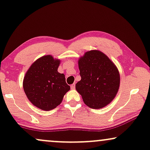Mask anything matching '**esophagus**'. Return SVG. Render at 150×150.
<instances>
[{
	"instance_id": "1",
	"label": "esophagus",
	"mask_w": 150,
	"mask_h": 150,
	"mask_svg": "<svg viewBox=\"0 0 150 150\" xmlns=\"http://www.w3.org/2000/svg\"><path fill=\"white\" fill-rule=\"evenodd\" d=\"M70 87H71V89H75V84H71V86H70Z\"/></svg>"
}]
</instances>
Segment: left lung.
I'll return each instance as SVG.
<instances>
[{
    "label": "left lung",
    "instance_id": "left-lung-1",
    "mask_svg": "<svg viewBox=\"0 0 150 150\" xmlns=\"http://www.w3.org/2000/svg\"><path fill=\"white\" fill-rule=\"evenodd\" d=\"M81 80L75 85L83 101L93 109L102 108L116 96L120 84L119 70L98 50L86 52L78 61Z\"/></svg>",
    "mask_w": 150,
    "mask_h": 150
}]
</instances>
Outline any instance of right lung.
<instances>
[{
  "label": "right lung",
  "instance_id": "obj_1",
  "mask_svg": "<svg viewBox=\"0 0 150 150\" xmlns=\"http://www.w3.org/2000/svg\"><path fill=\"white\" fill-rule=\"evenodd\" d=\"M59 59L46 55L37 59L27 70L23 87L27 98L35 107L42 110L54 109L70 89L64 74L59 73Z\"/></svg>",
  "mask_w": 150,
  "mask_h": 150
}]
</instances>
